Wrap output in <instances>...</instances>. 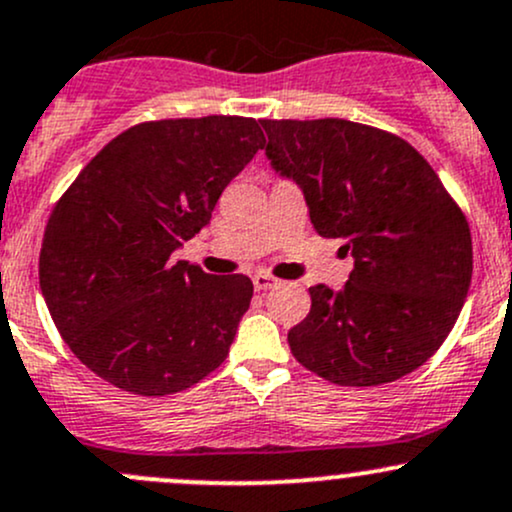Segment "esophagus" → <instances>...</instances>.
Returning a JSON list of instances; mask_svg holds the SVG:
<instances>
[{
	"label": "esophagus",
	"mask_w": 512,
	"mask_h": 512,
	"mask_svg": "<svg viewBox=\"0 0 512 512\" xmlns=\"http://www.w3.org/2000/svg\"><path fill=\"white\" fill-rule=\"evenodd\" d=\"M252 284H255V291H267V289H274L279 282L274 277H269V274L257 272L255 277H252Z\"/></svg>",
	"instance_id": "esophagus-1"
}]
</instances>
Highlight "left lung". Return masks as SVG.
<instances>
[{"mask_svg": "<svg viewBox=\"0 0 512 512\" xmlns=\"http://www.w3.org/2000/svg\"><path fill=\"white\" fill-rule=\"evenodd\" d=\"M267 157L294 179L313 228L355 260L345 289H308L289 330L306 369L338 386H381L440 350L471 284L469 223L411 143L345 119H262Z\"/></svg>", "mask_w": 512, "mask_h": 512, "instance_id": "obj_1", "label": "left lung"}]
</instances>
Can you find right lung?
<instances>
[{
  "mask_svg": "<svg viewBox=\"0 0 512 512\" xmlns=\"http://www.w3.org/2000/svg\"><path fill=\"white\" fill-rule=\"evenodd\" d=\"M265 145L243 116L145 121L106 143L43 233V299L75 357L136 396H167L223 364L252 282L170 255Z\"/></svg>",
  "mask_w": 512,
  "mask_h": 512,
  "instance_id": "1",
  "label": "right lung"
}]
</instances>
